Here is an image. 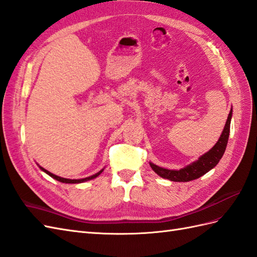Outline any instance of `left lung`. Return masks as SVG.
I'll return each mask as SVG.
<instances>
[{"instance_id": "8db88e82", "label": "left lung", "mask_w": 257, "mask_h": 257, "mask_svg": "<svg viewBox=\"0 0 257 257\" xmlns=\"http://www.w3.org/2000/svg\"><path fill=\"white\" fill-rule=\"evenodd\" d=\"M231 116H232V108L228 115L225 128L222 130V134L219 138V140L217 141V143L208 151L207 153L202 155L197 161L193 162L187 167L181 168L179 170H170L167 168H163V167L154 165L153 163H150L151 167H152L154 172L159 176H161L162 178L168 179L170 181L187 182V181H191V180L200 178V177H202L203 175L208 173L210 169H213L221 160L223 153H225V150L229 139Z\"/></svg>"}]
</instances>
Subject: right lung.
Returning a JSON list of instances; mask_svg holds the SVG:
<instances>
[{
  "label": "right lung",
  "instance_id": "1",
  "mask_svg": "<svg viewBox=\"0 0 257 257\" xmlns=\"http://www.w3.org/2000/svg\"><path fill=\"white\" fill-rule=\"evenodd\" d=\"M39 167H40V166H39ZM40 169L43 170L44 173H47L49 176H51L52 178H54L55 180L60 181V182H63V183H81V182H84V181L94 179V178H96V177H97L98 175H100V174L103 172V170H104V169H102V170H100V172H98V173H96L95 175L87 177V178H83V179H66V178H62V177H58V176H56V175H54V174H52V173L48 172L47 169H44V168H42V167H40Z\"/></svg>",
  "mask_w": 257,
  "mask_h": 257
}]
</instances>
